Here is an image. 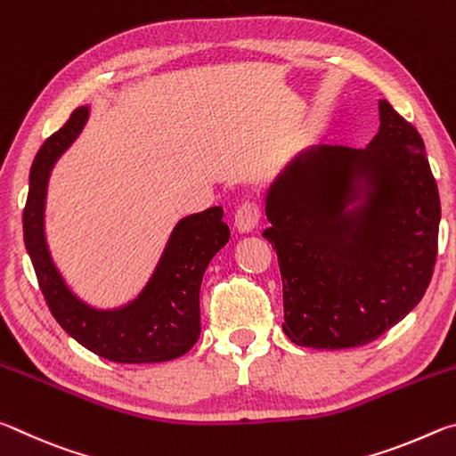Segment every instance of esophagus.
Returning <instances> with one entry per match:
<instances>
[{
  "label": "esophagus",
  "mask_w": 456,
  "mask_h": 456,
  "mask_svg": "<svg viewBox=\"0 0 456 456\" xmlns=\"http://www.w3.org/2000/svg\"><path fill=\"white\" fill-rule=\"evenodd\" d=\"M261 219V207L256 200H245V203L235 211V229L239 233H249L257 227Z\"/></svg>",
  "instance_id": "1"
}]
</instances>
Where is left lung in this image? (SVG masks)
<instances>
[{
  "label": "left lung",
  "mask_w": 456,
  "mask_h": 456,
  "mask_svg": "<svg viewBox=\"0 0 456 456\" xmlns=\"http://www.w3.org/2000/svg\"><path fill=\"white\" fill-rule=\"evenodd\" d=\"M366 149L318 144L265 197L283 281V331L318 350L374 342L427 291L441 200L424 142L386 100Z\"/></svg>",
  "instance_id": "1"
}]
</instances>
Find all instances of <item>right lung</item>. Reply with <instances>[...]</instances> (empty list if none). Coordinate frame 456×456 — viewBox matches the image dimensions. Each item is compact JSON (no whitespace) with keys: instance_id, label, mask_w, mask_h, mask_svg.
<instances>
[{"instance_id":"right-lung-1","label":"right lung","mask_w":456,"mask_h":456,"mask_svg":"<svg viewBox=\"0 0 456 456\" xmlns=\"http://www.w3.org/2000/svg\"><path fill=\"white\" fill-rule=\"evenodd\" d=\"M90 108L80 106L37 151L29 171L24 241L37 283L53 318L84 348L118 364H151L187 354L200 334L199 291L205 269L229 241L221 207L176 223L157 267L134 299L112 310L94 307L68 288L45 241V197L53 165L86 126Z\"/></svg>"}]
</instances>
